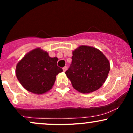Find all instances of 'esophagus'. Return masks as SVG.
Masks as SVG:
<instances>
[{"label":"esophagus","mask_w":133,"mask_h":133,"mask_svg":"<svg viewBox=\"0 0 133 133\" xmlns=\"http://www.w3.org/2000/svg\"><path fill=\"white\" fill-rule=\"evenodd\" d=\"M68 69V68H67L66 66H65V67H64L63 68V71H64V72H65L66 71V70Z\"/></svg>","instance_id":"1"}]
</instances>
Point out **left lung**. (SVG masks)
<instances>
[{"instance_id": "left-lung-1", "label": "left lung", "mask_w": 133, "mask_h": 133, "mask_svg": "<svg viewBox=\"0 0 133 133\" xmlns=\"http://www.w3.org/2000/svg\"><path fill=\"white\" fill-rule=\"evenodd\" d=\"M72 59L65 74L74 89L87 94L103 86L109 74L110 63L101 51L94 47L81 45L72 51Z\"/></svg>"}]
</instances>
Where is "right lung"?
<instances>
[{
    "instance_id": "1",
    "label": "right lung",
    "mask_w": 133,
    "mask_h": 133,
    "mask_svg": "<svg viewBox=\"0 0 133 133\" xmlns=\"http://www.w3.org/2000/svg\"><path fill=\"white\" fill-rule=\"evenodd\" d=\"M57 57H51L42 49H34L17 64V78L27 91L36 94H44L52 89L56 76L62 72L57 65Z\"/></svg>"
}]
</instances>
